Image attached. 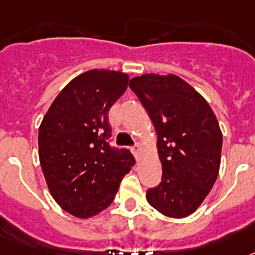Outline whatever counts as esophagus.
I'll use <instances>...</instances> for the list:
<instances>
[{"label": "esophagus", "mask_w": 255, "mask_h": 255, "mask_svg": "<svg viewBox=\"0 0 255 255\" xmlns=\"http://www.w3.org/2000/svg\"><path fill=\"white\" fill-rule=\"evenodd\" d=\"M131 151H132V153H134V156H135L136 159H138V157H139V155H140V146H139V144L136 143L135 146H134L131 148Z\"/></svg>", "instance_id": "obj_1"}]
</instances>
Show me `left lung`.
<instances>
[{
  "instance_id": "1",
  "label": "left lung",
  "mask_w": 255,
  "mask_h": 255,
  "mask_svg": "<svg viewBox=\"0 0 255 255\" xmlns=\"http://www.w3.org/2000/svg\"><path fill=\"white\" fill-rule=\"evenodd\" d=\"M157 132L161 182L147 190L153 208L169 218L197 210L215 184L223 134L211 107L189 83L173 74L130 79Z\"/></svg>"
}]
</instances>
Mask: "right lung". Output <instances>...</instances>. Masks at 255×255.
<instances>
[{
	"label": "right lung",
	"instance_id": "obj_1",
	"mask_svg": "<svg viewBox=\"0 0 255 255\" xmlns=\"http://www.w3.org/2000/svg\"><path fill=\"white\" fill-rule=\"evenodd\" d=\"M128 82L120 71H86L65 86L40 125L39 157L50 194L77 218L108 207L135 164L129 150L109 144L108 112Z\"/></svg>",
	"mask_w": 255,
	"mask_h": 255
}]
</instances>
